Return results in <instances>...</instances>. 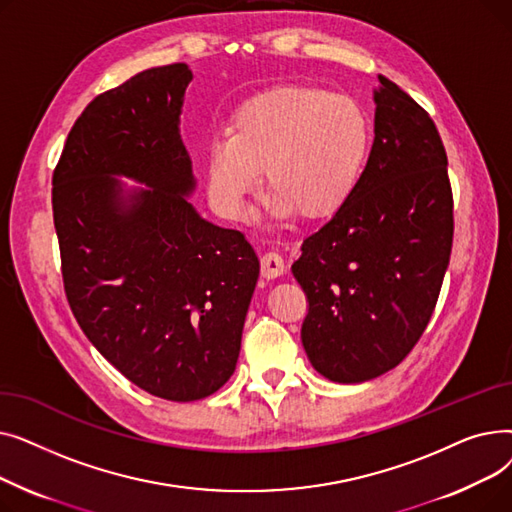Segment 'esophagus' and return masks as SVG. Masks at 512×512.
Returning <instances> with one entry per match:
<instances>
[{"instance_id": "34e87169", "label": "esophagus", "mask_w": 512, "mask_h": 512, "mask_svg": "<svg viewBox=\"0 0 512 512\" xmlns=\"http://www.w3.org/2000/svg\"><path fill=\"white\" fill-rule=\"evenodd\" d=\"M284 270H286V265H284V259L280 253L267 251L261 257V276L263 278H278L284 274Z\"/></svg>"}]
</instances>
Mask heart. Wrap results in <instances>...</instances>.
<instances>
[{"mask_svg": "<svg viewBox=\"0 0 512 512\" xmlns=\"http://www.w3.org/2000/svg\"><path fill=\"white\" fill-rule=\"evenodd\" d=\"M369 122L344 95L307 85L261 91L234 112L207 153L209 197L238 218L259 184L274 215L321 220L353 197L369 153Z\"/></svg>", "mask_w": 512, "mask_h": 512, "instance_id": "heart-1", "label": "heart"}]
</instances>
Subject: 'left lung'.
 <instances>
[{"label": "left lung", "mask_w": 512, "mask_h": 512, "mask_svg": "<svg viewBox=\"0 0 512 512\" xmlns=\"http://www.w3.org/2000/svg\"><path fill=\"white\" fill-rule=\"evenodd\" d=\"M378 78L375 139L357 191L303 240L292 263L309 303L305 353L338 384L378 378L413 351L452 251L454 203L440 132L411 95Z\"/></svg>", "instance_id": "left-lung-1"}]
</instances>
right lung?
Listing matches in <instances>:
<instances>
[{
    "label": "right lung",
    "instance_id": "add662e5",
    "mask_svg": "<svg viewBox=\"0 0 512 512\" xmlns=\"http://www.w3.org/2000/svg\"><path fill=\"white\" fill-rule=\"evenodd\" d=\"M193 72L168 64L97 95L53 170L62 280L80 330L145 392L188 402L234 373L259 259L201 220L178 116ZM114 173L152 188L124 206Z\"/></svg>",
    "mask_w": 512,
    "mask_h": 512
}]
</instances>
